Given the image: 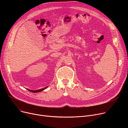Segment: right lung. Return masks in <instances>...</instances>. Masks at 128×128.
<instances>
[{"label": "right lung", "instance_id": "1", "mask_svg": "<svg viewBox=\"0 0 128 128\" xmlns=\"http://www.w3.org/2000/svg\"><path fill=\"white\" fill-rule=\"evenodd\" d=\"M48 86L46 87V88H42L41 89H39V90H30V89H28V91H30V92H34V93H37V92H41L43 90H44V89H46L47 88H48Z\"/></svg>", "mask_w": 128, "mask_h": 128}]
</instances>
